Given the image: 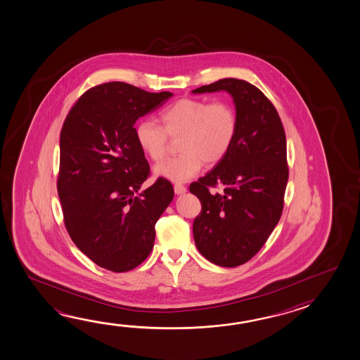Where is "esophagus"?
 <instances>
[{
	"instance_id": "obj_1",
	"label": "esophagus",
	"mask_w": 360,
	"mask_h": 360,
	"mask_svg": "<svg viewBox=\"0 0 360 360\" xmlns=\"http://www.w3.org/2000/svg\"><path fill=\"white\" fill-rule=\"evenodd\" d=\"M186 191H187V188L183 184H174V192L177 195H183V193H186Z\"/></svg>"
}]
</instances>
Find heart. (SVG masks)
Returning a JSON list of instances; mask_svg holds the SVG:
<instances>
[{
    "instance_id": "heart-1",
    "label": "heart",
    "mask_w": 360,
    "mask_h": 360,
    "mask_svg": "<svg viewBox=\"0 0 360 360\" xmlns=\"http://www.w3.org/2000/svg\"><path fill=\"white\" fill-rule=\"evenodd\" d=\"M163 127L152 120H141L135 127V138L143 153L160 160L167 153L168 136L177 139L182 154L154 167L158 177L172 182L188 181L200 172L203 160L219 163L233 146L238 131V116L226 101L182 98L160 114Z\"/></svg>"
}]
</instances>
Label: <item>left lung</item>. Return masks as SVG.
I'll return each mask as SVG.
<instances>
[{"mask_svg": "<svg viewBox=\"0 0 360 360\" xmlns=\"http://www.w3.org/2000/svg\"><path fill=\"white\" fill-rule=\"evenodd\" d=\"M219 91L233 97L236 138L225 158L191 183L189 191L201 201L193 221L198 252L214 264L231 268L250 260L281 219L288 181L287 144L277 110L250 83L224 78L192 92ZM217 185L221 193L212 191Z\"/></svg>", "mask_w": 360, "mask_h": 360, "instance_id": "obj_1", "label": "left lung"}]
</instances>
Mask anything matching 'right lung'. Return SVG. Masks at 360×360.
Listing matches in <instances>:
<instances>
[{
  "label": "right lung",
  "mask_w": 360,
  "mask_h": 360,
  "mask_svg": "<svg viewBox=\"0 0 360 360\" xmlns=\"http://www.w3.org/2000/svg\"><path fill=\"white\" fill-rule=\"evenodd\" d=\"M171 92L152 94L124 82L84 92L60 131L58 195L70 239L108 271H131L152 252L155 224L174 197L150 168L134 124L165 105Z\"/></svg>",
  "instance_id": "obj_1"
}]
</instances>
